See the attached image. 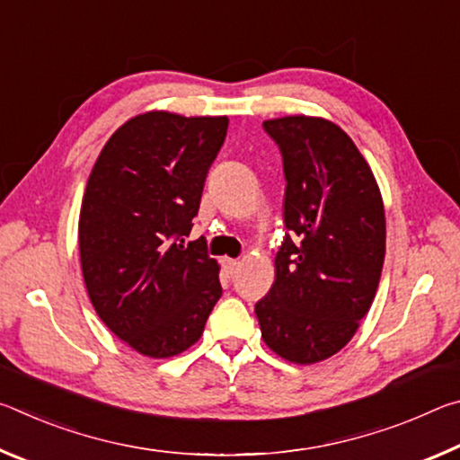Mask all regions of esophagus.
Returning a JSON list of instances; mask_svg holds the SVG:
<instances>
[{
  "mask_svg": "<svg viewBox=\"0 0 460 460\" xmlns=\"http://www.w3.org/2000/svg\"><path fill=\"white\" fill-rule=\"evenodd\" d=\"M223 268H225V271H227V276H233L237 271V268H239V261L237 260H229V258H225L223 260Z\"/></svg>",
  "mask_w": 460,
  "mask_h": 460,
  "instance_id": "obj_1",
  "label": "esophagus"
}]
</instances>
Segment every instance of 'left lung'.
I'll return each instance as SVG.
<instances>
[{"instance_id":"1","label":"left lung","mask_w":460,"mask_h":460,"mask_svg":"<svg viewBox=\"0 0 460 460\" xmlns=\"http://www.w3.org/2000/svg\"><path fill=\"white\" fill-rule=\"evenodd\" d=\"M284 162V243L255 305L261 339L282 359L339 353L376 298L385 258L379 186L353 139L323 118L263 121Z\"/></svg>"}]
</instances>
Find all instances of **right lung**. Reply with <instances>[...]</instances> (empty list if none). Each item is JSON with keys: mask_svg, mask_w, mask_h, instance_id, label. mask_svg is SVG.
<instances>
[{"mask_svg": "<svg viewBox=\"0 0 460 460\" xmlns=\"http://www.w3.org/2000/svg\"><path fill=\"white\" fill-rule=\"evenodd\" d=\"M227 126V118L136 115L107 139L84 189L79 249L93 308L152 359L194 345L223 294L205 241L182 243Z\"/></svg>", "mask_w": 460, "mask_h": 460, "instance_id": "1", "label": "right lung"}]
</instances>
